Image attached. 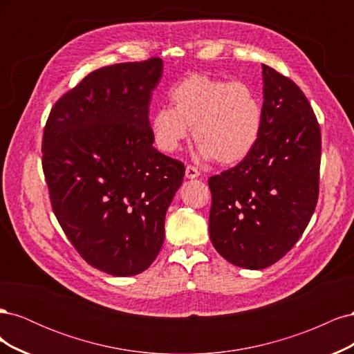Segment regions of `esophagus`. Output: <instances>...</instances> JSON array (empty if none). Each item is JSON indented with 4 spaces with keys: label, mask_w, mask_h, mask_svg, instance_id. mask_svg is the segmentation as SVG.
Returning a JSON list of instances; mask_svg holds the SVG:
<instances>
[{
    "label": "esophagus",
    "mask_w": 354,
    "mask_h": 354,
    "mask_svg": "<svg viewBox=\"0 0 354 354\" xmlns=\"http://www.w3.org/2000/svg\"><path fill=\"white\" fill-rule=\"evenodd\" d=\"M199 176H201V171L196 167H194V165H187L186 167V177L187 178H196Z\"/></svg>",
    "instance_id": "1"
}]
</instances>
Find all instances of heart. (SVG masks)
<instances>
[{"label": "heart", "instance_id": "b5f03b06", "mask_svg": "<svg viewBox=\"0 0 354 354\" xmlns=\"http://www.w3.org/2000/svg\"><path fill=\"white\" fill-rule=\"evenodd\" d=\"M171 108H159L151 118L155 146L176 153L187 138L189 127L199 145V156L234 165L259 145L263 103L248 84L192 72L169 90Z\"/></svg>", "mask_w": 354, "mask_h": 354}]
</instances>
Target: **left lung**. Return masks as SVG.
Here are the masks:
<instances>
[{"label":"left lung","mask_w":354,"mask_h":354,"mask_svg":"<svg viewBox=\"0 0 354 354\" xmlns=\"http://www.w3.org/2000/svg\"><path fill=\"white\" fill-rule=\"evenodd\" d=\"M264 125L236 167L212 176L209 238L229 263L266 269L292 248L319 196L320 127L298 85L263 65Z\"/></svg>","instance_id":"1"}]
</instances>
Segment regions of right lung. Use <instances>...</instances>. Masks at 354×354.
I'll return each mask as SVG.
<instances>
[{
  "mask_svg": "<svg viewBox=\"0 0 354 354\" xmlns=\"http://www.w3.org/2000/svg\"><path fill=\"white\" fill-rule=\"evenodd\" d=\"M160 77L159 57L100 68L62 95L44 128L55 216L82 259L113 276L153 263L183 183V162L153 147L149 104Z\"/></svg>",
  "mask_w": 354,
  "mask_h": 354,
  "instance_id": "add662e5",
  "label": "right lung"
}]
</instances>
